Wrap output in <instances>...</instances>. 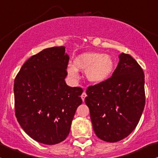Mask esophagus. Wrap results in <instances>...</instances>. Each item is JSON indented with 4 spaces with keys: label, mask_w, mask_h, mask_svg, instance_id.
Here are the masks:
<instances>
[{
    "label": "esophagus",
    "mask_w": 158,
    "mask_h": 158,
    "mask_svg": "<svg viewBox=\"0 0 158 158\" xmlns=\"http://www.w3.org/2000/svg\"><path fill=\"white\" fill-rule=\"evenodd\" d=\"M86 96H87V94H86V93L85 92H82V95H81V98H82V101H85V98H86Z\"/></svg>",
    "instance_id": "obj_1"
}]
</instances>
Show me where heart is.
Listing matches in <instances>:
<instances>
[{
  "label": "heart",
  "instance_id": "b5f03b06",
  "mask_svg": "<svg viewBox=\"0 0 158 158\" xmlns=\"http://www.w3.org/2000/svg\"><path fill=\"white\" fill-rule=\"evenodd\" d=\"M114 69L112 57L99 53H85L74 60V66H69L67 72L73 79L79 77L78 70L85 71L86 79L93 83H102L110 77Z\"/></svg>",
  "mask_w": 158,
  "mask_h": 158
}]
</instances>
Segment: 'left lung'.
I'll return each instance as SVG.
<instances>
[{
	"instance_id": "left-lung-1",
	"label": "left lung",
	"mask_w": 158,
	"mask_h": 158,
	"mask_svg": "<svg viewBox=\"0 0 158 158\" xmlns=\"http://www.w3.org/2000/svg\"><path fill=\"white\" fill-rule=\"evenodd\" d=\"M112 76L89 86L85 98L96 135L107 142L127 137L138 125L145 104L143 69L129 54L119 55Z\"/></svg>"
}]
</instances>
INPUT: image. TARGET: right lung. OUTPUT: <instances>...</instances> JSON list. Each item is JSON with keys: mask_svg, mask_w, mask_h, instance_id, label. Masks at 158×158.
<instances>
[{"mask_svg": "<svg viewBox=\"0 0 158 158\" xmlns=\"http://www.w3.org/2000/svg\"><path fill=\"white\" fill-rule=\"evenodd\" d=\"M69 56L65 47L46 48L26 60L14 81L15 115L31 139L45 145L65 140L82 88L65 82Z\"/></svg>", "mask_w": 158, "mask_h": 158, "instance_id": "1", "label": "right lung"}]
</instances>
